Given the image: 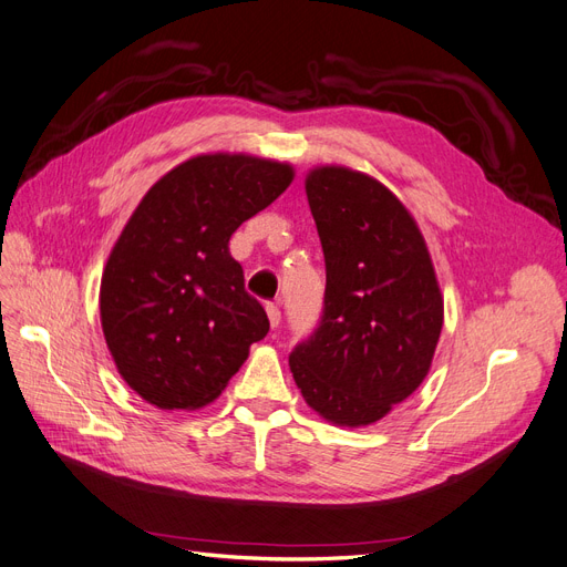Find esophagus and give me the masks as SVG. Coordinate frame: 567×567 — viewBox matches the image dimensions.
Segmentation results:
<instances>
[{"mask_svg": "<svg viewBox=\"0 0 567 567\" xmlns=\"http://www.w3.org/2000/svg\"><path fill=\"white\" fill-rule=\"evenodd\" d=\"M266 312H268V322H270V327L276 329V327L280 324V320H282L280 303H268V306H266Z\"/></svg>", "mask_w": 567, "mask_h": 567, "instance_id": "34e87169", "label": "esophagus"}]
</instances>
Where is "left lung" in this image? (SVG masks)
Segmentation results:
<instances>
[{
  "label": "left lung",
  "instance_id": "left-lung-1",
  "mask_svg": "<svg viewBox=\"0 0 567 567\" xmlns=\"http://www.w3.org/2000/svg\"><path fill=\"white\" fill-rule=\"evenodd\" d=\"M324 251V306L289 369L327 421L371 425L423 383L444 324L430 251L406 207L348 167L306 179Z\"/></svg>",
  "mask_w": 567,
  "mask_h": 567
}]
</instances>
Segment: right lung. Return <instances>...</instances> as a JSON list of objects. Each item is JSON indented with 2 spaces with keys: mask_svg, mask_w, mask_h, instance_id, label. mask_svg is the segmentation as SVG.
I'll return each instance as SVG.
<instances>
[{
  "mask_svg": "<svg viewBox=\"0 0 567 567\" xmlns=\"http://www.w3.org/2000/svg\"><path fill=\"white\" fill-rule=\"evenodd\" d=\"M291 177L287 163L209 154L146 192L100 285L104 339L142 400L167 411L209 404L266 337L268 316L228 240Z\"/></svg>",
  "mask_w": 567,
  "mask_h": 567,
  "instance_id": "add662e5",
  "label": "right lung"
}]
</instances>
